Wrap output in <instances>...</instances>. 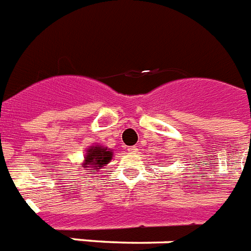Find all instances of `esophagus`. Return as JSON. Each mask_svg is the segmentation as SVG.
I'll return each mask as SVG.
<instances>
[{
    "mask_svg": "<svg viewBox=\"0 0 251 251\" xmlns=\"http://www.w3.org/2000/svg\"><path fill=\"white\" fill-rule=\"evenodd\" d=\"M128 153H131V154H133V153H136V151H137V148H136V146H129V148H128Z\"/></svg>",
    "mask_w": 251,
    "mask_h": 251,
    "instance_id": "1",
    "label": "esophagus"
}]
</instances>
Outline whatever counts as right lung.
Here are the masks:
<instances>
[{
  "instance_id": "1",
  "label": "right lung",
  "mask_w": 251,
  "mask_h": 251,
  "mask_svg": "<svg viewBox=\"0 0 251 251\" xmlns=\"http://www.w3.org/2000/svg\"><path fill=\"white\" fill-rule=\"evenodd\" d=\"M111 158H113V151L105 146H89L84 157V163L80 167L87 168L89 170L88 172H92L103 167L105 164L109 163Z\"/></svg>"
}]
</instances>
